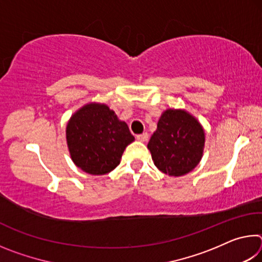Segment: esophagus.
<instances>
[{"label":"esophagus","mask_w":262,"mask_h":262,"mask_svg":"<svg viewBox=\"0 0 262 262\" xmlns=\"http://www.w3.org/2000/svg\"><path fill=\"white\" fill-rule=\"evenodd\" d=\"M148 139H149V135L147 134V133H143V134L136 136V140L140 142H147Z\"/></svg>","instance_id":"1"}]
</instances>
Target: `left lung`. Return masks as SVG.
Returning a JSON list of instances; mask_svg holds the SVG:
<instances>
[{
    "label": "left lung",
    "mask_w": 262,
    "mask_h": 262,
    "mask_svg": "<svg viewBox=\"0 0 262 262\" xmlns=\"http://www.w3.org/2000/svg\"><path fill=\"white\" fill-rule=\"evenodd\" d=\"M205 129L186 110L167 108L162 113L148 149L159 171L180 177L193 171L205 149Z\"/></svg>",
    "instance_id": "8db88e82"
}]
</instances>
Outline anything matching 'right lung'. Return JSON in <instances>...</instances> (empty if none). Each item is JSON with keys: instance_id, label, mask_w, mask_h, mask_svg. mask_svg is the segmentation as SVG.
<instances>
[{"instance_id": "obj_1", "label": "right lung", "mask_w": 262, "mask_h": 262, "mask_svg": "<svg viewBox=\"0 0 262 262\" xmlns=\"http://www.w3.org/2000/svg\"><path fill=\"white\" fill-rule=\"evenodd\" d=\"M66 139L75 165L89 174L103 176L120 164L135 137L107 105L88 103L70 117Z\"/></svg>"}]
</instances>
